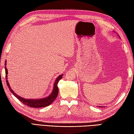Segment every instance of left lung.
<instances>
[{"mask_svg":"<svg viewBox=\"0 0 134 134\" xmlns=\"http://www.w3.org/2000/svg\"><path fill=\"white\" fill-rule=\"evenodd\" d=\"M118 36H119V35H118ZM119 37H120V36H119Z\"/></svg>","mask_w":134,"mask_h":134,"instance_id":"left-lung-1","label":"left lung"}]
</instances>
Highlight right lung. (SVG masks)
Returning a JSON list of instances; mask_svg holds the SVG:
<instances>
[{
    "instance_id": "obj_1",
    "label": "right lung",
    "mask_w": 134,
    "mask_h": 134,
    "mask_svg": "<svg viewBox=\"0 0 134 134\" xmlns=\"http://www.w3.org/2000/svg\"><path fill=\"white\" fill-rule=\"evenodd\" d=\"M7 62L6 60L5 61V79H6V83L7 85V86L8 87V89L10 90V92L12 93L14 96H15L16 97L18 98L20 101H21L24 104L27 105L28 107H32V108H42L47 107L48 105H51L52 102L55 101V99L56 98L58 95L59 93V88L58 87V83L59 81L63 78V75H59L58 77H57L56 80L54 82L52 92L50 94L48 97L43 98H39V99H26L24 98L23 97H21L17 95L14 92L13 89H11V88L10 86L9 82H8L7 80V74H8V70L6 67L7 65Z\"/></svg>"
}]
</instances>
